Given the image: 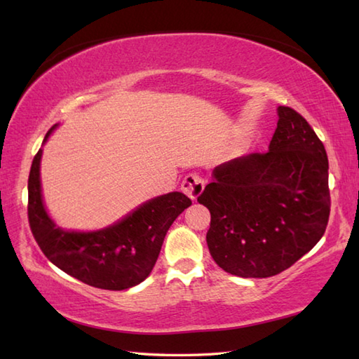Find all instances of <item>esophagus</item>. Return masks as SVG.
<instances>
[{
  "label": "esophagus",
  "instance_id": "34e87169",
  "mask_svg": "<svg viewBox=\"0 0 359 359\" xmlns=\"http://www.w3.org/2000/svg\"><path fill=\"white\" fill-rule=\"evenodd\" d=\"M203 179L197 172H191L185 175L184 182H182V191H184L189 199L196 201L203 191Z\"/></svg>",
  "mask_w": 359,
  "mask_h": 359
}]
</instances>
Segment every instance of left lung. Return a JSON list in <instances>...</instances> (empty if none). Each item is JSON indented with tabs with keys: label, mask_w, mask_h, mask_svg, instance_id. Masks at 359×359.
<instances>
[{
	"label": "left lung",
	"mask_w": 359,
	"mask_h": 359,
	"mask_svg": "<svg viewBox=\"0 0 359 359\" xmlns=\"http://www.w3.org/2000/svg\"><path fill=\"white\" fill-rule=\"evenodd\" d=\"M269 151L215 168L197 202L210 210V255L234 276L270 278L290 269L325 233L329 160L299 112L279 106Z\"/></svg>",
	"instance_id": "1"
}]
</instances>
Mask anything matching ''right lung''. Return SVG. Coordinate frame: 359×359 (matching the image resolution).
Returning <instances> with one entry per match:
<instances>
[{
    "label": "right lung",
    "instance_id": "obj_1",
    "mask_svg": "<svg viewBox=\"0 0 359 359\" xmlns=\"http://www.w3.org/2000/svg\"><path fill=\"white\" fill-rule=\"evenodd\" d=\"M53 128L46 134L44 142ZM40 158L41 149L35 154L29 172L27 217L30 231L44 256L60 270L90 287L118 292L147 279L154 269L168 230L191 201L175 191L143 203L106 230L63 231L44 210Z\"/></svg>",
    "mask_w": 359,
    "mask_h": 359
}]
</instances>
